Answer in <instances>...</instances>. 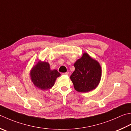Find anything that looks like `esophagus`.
Returning <instances> with one entry per match:
<instances>
[{
  "label": "esophagus",
  "mask_w": 131,
  "mask_h": 131,
  "mask_svg": "<svg viewBox=\"0 0 131 131\" xmlns=\"http://www.w3.org/2000/svg\"><path fill=\"white\" fill-rule=\"evenodd\" d=\"M63 74H64V75H69V73L68 72H66V73H63Z\"/></svg>",
  "instance_id": "esophagus-1"
}]
</instances>
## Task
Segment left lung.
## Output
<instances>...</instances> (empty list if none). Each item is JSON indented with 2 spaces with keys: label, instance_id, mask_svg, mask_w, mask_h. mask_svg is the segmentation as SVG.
<instances>
[{
  "label": "left lung",
  "instance_id": "obj_1",
  "mask_svg": "<svg viewBox=\"0 0 131 131\" xmlns=\"http://www.w3.org/2000/svg\"><path fill=\"white\" fill-rule=\"evenodd\" d=\"M75 70L70 76L74 89L78 92L90 91L99 84L102 76L101 66L98 61L84 53L74 63Z\"/></svg>",
  "mask_w": 131,
  "mask_h": 131
}]
</instances>
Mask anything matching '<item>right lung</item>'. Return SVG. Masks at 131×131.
<instances>
[{
    "label": "right lung",
    "instance_id": "1",
    "mask_svg": "<svg viewBox=\"0 0 131 131\" xmlns=\"http://www.w3.org/2000/svg\"><path fill=\"white\" fill-rule=\"evenodd\" d=\"M61 74L57 70H50L49 63L38 61L30 73L31 80L34 85L42 90L52 88L57 77Z\"/></svg>",
    "mask_w": 131,
    "mask_h": 131
}]
</instances>
